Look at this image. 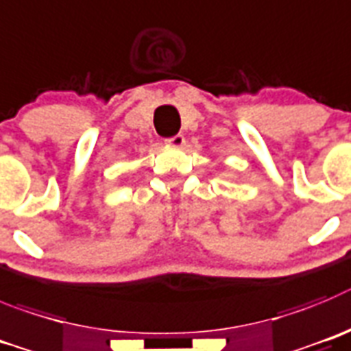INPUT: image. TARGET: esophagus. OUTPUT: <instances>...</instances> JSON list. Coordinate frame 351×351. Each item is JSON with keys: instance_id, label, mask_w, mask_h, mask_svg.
<instances>
[{"instance_id": "obj_1", "label": "esophagus", "mask_w": 351, "mask_h": 351, "mask_svg": "<svg viewBox=\"0 0 351 351\" xmlns=\"http://www.w3.org/2000/svg\"><path fill=\"white\" fill-rule=\"evenodd\" d=\"M166 143L173 145V147H182V145L185 143V136L178 132V134H175V136L168 138V140H166Z\"/></svg>"}]
</instances>
